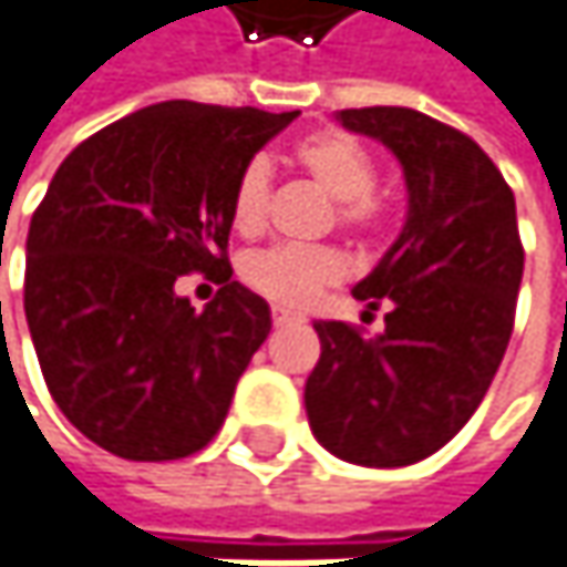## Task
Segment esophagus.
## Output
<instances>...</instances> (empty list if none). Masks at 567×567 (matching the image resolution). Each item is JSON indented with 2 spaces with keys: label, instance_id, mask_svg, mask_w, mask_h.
I'll return each mask as SVG.
<instances>
[{
  "label": "esophagus",
  "instance_id": "esophagus-1",
  "mask_svg": "<svg viewBox=\"0 0 567 567\" xmlns=\"http://www.w3.org/2000/svg\"><path fill=\"white\" fill-rule=\"evenodd\" d=\"M290 323H297V317L280 310V307H274V327H290Z\"/></svg>",
  "mask_w": 567,
  "mask_h": 567
}]
</instances>
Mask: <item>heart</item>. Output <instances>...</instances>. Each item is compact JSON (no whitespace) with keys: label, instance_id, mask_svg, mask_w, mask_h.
Masks as SVG:
<instances>
[{"label":"heart","instance_id":"heart-1","mask_svg":"<svg viewBox=\"0 0 567 567\" xmlns=\"http://www.w3.org/2000/svg\"><path fill=\"white\" fill-rule=\"evenodd\" d=\"M293 161L317 181L323 194L337 200V220L357 234L377 230L383 220V207L373 197L377 187V161L370 147L347 132H317L293 147ZM270 194V161L254 157L240 171L230 197L234 227L254 234L264 224ZM343 277V260L327 247H270L244 264V280L274 300L277 307H310L323 287Z\"/></svg>","mask_w":567,"mask_h":567}]
</instances>
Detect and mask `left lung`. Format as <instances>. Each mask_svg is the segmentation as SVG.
I'll return each mask as SVG.
<instances>
[{
  "label": "left lung",
  "instance_id": "8db88e82",
  "mask_svg": "<svg viewBox=\"0 0 567 567\" xmlns=\"http://www.w3.org/2000/svg\"><path fill=\"white\" fill-rule=\"evenodd\" d=\"M337 122L400 161L406 220L353 287L367 310L390 307L383 333L317 320L303 406L337 458L400 468L468 423L505 357L525 267L515 194L478 144L416 109H347Z\"/></svg>",
  "mask_w": 567,
  "mask_h": 567
}]
</instances>
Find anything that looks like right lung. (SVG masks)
Instances as JSON below:
<instances>
[{
    "label": "right lung",
    "instance_id": "right-lung-1",
    "mask_svg": "<svg viewBox=\"0 0 567 567\" xmlns=\"http://www.w3.org/2000/svg\"><path fill=\"white\" fill-rule=\"evenodd\" d=\"M300 112L161 102L55 171L25 240V320L45 386L95 445L164 462L204 449L270 333L264 297L230 280V197ZM225 287L204 311L181 272Z\"/></svg>",
    "mask_w": 567,
    "mask_h": 567
}]
</instances>
